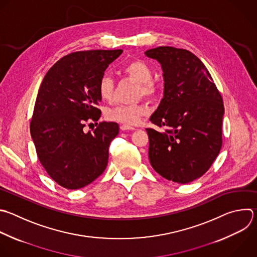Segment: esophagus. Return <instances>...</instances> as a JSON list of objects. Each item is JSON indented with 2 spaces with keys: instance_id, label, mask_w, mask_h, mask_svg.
Instances as JSON below:
<instances>
[{
  "instance_id": "1",
  "label": "esophagus",
  "mask_w": 257,
  "mask_h": 257,
  "mask_svg": "<svg viewBox=\"0 0 257 257\" xmlns=\"http://www.w3.org/2000/svg\"><path fill=\"white\" fill-rule=\"evenodd\" d=\"M120 129H121L122 131H124V130H135V128H134V127L129 126V125H125V124L121 125V126H120Z\"/></svg>"
}]
</instances>
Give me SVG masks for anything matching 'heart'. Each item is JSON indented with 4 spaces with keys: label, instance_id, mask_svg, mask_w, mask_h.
I'll return each mask as SVG.
<instances>
[{
    "label": "heart",
    "instance_id": "obj_1",
    "mask_svg": "<svg viewBox=\"0 0 257 257\" xmlns=\"http://www.w3.org/2000/svg\"><path fill=\"white\" fill-rule=\"evenodd\" d=\"M124 74L130 79L138 82L137 96H145L151 100L157 99L162 93V85L157 80L152 78L151 67L141 59H133L127 62L122 68ZM99 96L104 101H111L114 97L115 82L113 78L105 74L98 84ZM149 108L147 103L139 102L131 105H117L109 108L106 111L108 120L122 123L125 125H134L139 122L141 117L147 115Z\"/></svg>",
    "mask_w": 257,
    "mask_h": 257
}]
</instances>
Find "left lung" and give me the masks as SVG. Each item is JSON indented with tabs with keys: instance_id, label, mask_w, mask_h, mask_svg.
<instances>
[{
	"instance_id": "left-lung-1",
	"label": "left lung",
	"mask_w": 257,
	"mask_h": 257,
	"mask_svg": "<svg viewBox=\"0 0 257 257\" xmlns=\"http://www.w3.org/2000/svg\"><path fill=\"white\" fill-rule=\"evenodd\" d=\"M163 70L164 95L146 128L149 161L162 178L191 183L211 167L222 147L223 99L204 63L191 51L172 46L149 49Z\"/></svg>"
}]
</instances>
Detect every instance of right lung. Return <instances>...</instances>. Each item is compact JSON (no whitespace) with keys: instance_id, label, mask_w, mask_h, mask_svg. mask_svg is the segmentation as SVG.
I'll list each match as a JSON object with an SVG mask.
<instances>
[{"instance_id":"obj_1","label":"right lung","mask_w":257,"mask_h":257,"mask_svg":"<svg viewBox=\"0 0 257 257\" xmlns=\"http://www.w3.org/2000/svg\"><path fill=\"white\" fill-rule=\"evenodd\" d=\"M122 52L67 54L53 64L41 82L30 123L31 137L46 173L65 189L88 186L107 167L109 145L118 135L119 125L100 122L88 133L83 127L85 122L100 119L99 80Z\"/></svg>"}]
</instances>
